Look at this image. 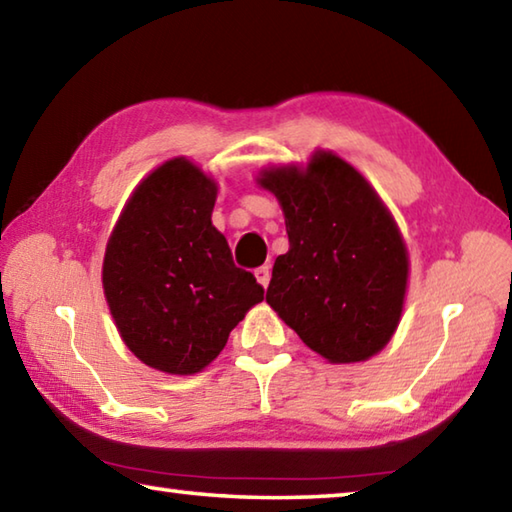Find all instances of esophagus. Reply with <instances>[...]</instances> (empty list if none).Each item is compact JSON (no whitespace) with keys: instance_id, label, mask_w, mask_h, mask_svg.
<instances>
[{"instance_id":"esophagus-1","label":"esophagus","mask_w":512,"mask_h":512,"mask_svg":"<svg viewBox=\"0 0 512 512\" xmlns=\"http://www.w3.org/2000/svg\"><path fill=\"white\" fill-rule=\"evenodd\" d=\"M255 277H257V282L262 284V287L266 289V287H268V282H271V266L264 264V266L255 268Z\"/></svg>"}]
</instances>
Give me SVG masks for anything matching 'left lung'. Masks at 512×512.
Here are the masks:
<instances>
[{"label": "left lung", "mask_w": 512, "mask_h": 512, "mask_svg": "<svg viewBox=\"0 0 512 512\" xmlns=\"http://www.w3.org/2000/svg\"><path fill=\"white\" fill-rule=\"evenodd\" d=\"M259 183L280 201L289 235L266 302L332 363L372 357L400 323L409 277L391 214L357 169L325 151L307 171L271 169Z\"/></svg>", "instance_id": "obj_1"}]
</instances>
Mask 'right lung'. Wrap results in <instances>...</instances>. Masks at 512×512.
Instances as JSON below:
<instances>
[{
  "label": "right lung",
  "instance_id": "1",
  "mask_svg": "<svg viewBox=\"0 0 512 512\" xmlns=\"http://www.w3.org/2000/svg\"><path fill=\"white\" fill-rule=\"evenodd\" d=\"M216 185L183 158L137 185L112 230L103 291L137 359L192 375L219 357L246 311L264 300L212 225Z\"/></svg>",
  "mask_w": 512,
  "mask_h": 512
}]
</instances>
